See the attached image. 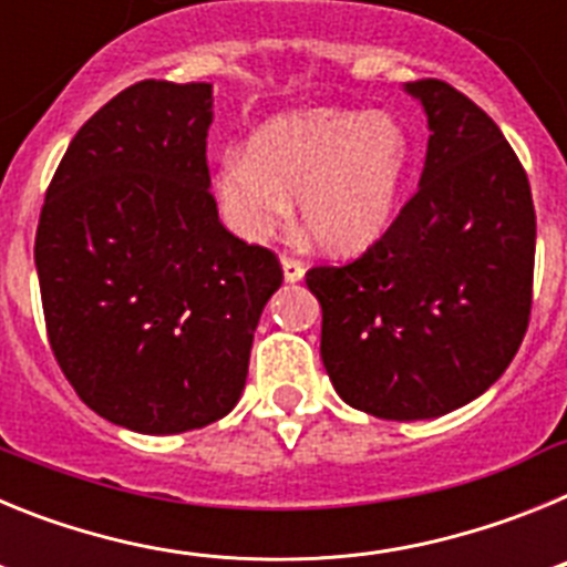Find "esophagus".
Segmentation results:
<instances>
[{
  "label": "esophagus",
  "instance_id": "34e87169",
  "mask_svg": "<svg viewBox=\"0 0 567 567\" xmlns=\"http://www.w3.org/2000/svg\"><path fill=\"white\" fill-rule=\"evenodd\" d=\"M280 267H284V278L289 280V284H295V280L303 278V272H307V267H303V260L295 258V255H280Z\"/></svg>",
  "mask_w": 567,
  "mask_h": 567
}]
</instances>
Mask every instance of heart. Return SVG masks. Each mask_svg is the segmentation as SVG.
<instances>
[{
	"instance_id": "heart-1",
	"label": "heart",
	"mask_w": 567,
	"mask_h": 567,
	"mask_svg": "<svg viewBox=\"0 0 567 567\" xmlns=\"http://www.w3.org/2000/svg\"><path fill=\"white\" fill-rule=\"evenodd\" d=\"M398 118L369 110H295L255 130L249 150H229L215 173L224 221L264 240L292 218L320 249L354 255L389 229L409 169Z\"/></svg>"
}]
</instances>
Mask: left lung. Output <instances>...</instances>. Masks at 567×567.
Returning <instances> with one entry per match:
<instances>
[{"mask_svg": "<svg viewBox=\"0 0 567 567\" xmlns=\"http://www.w3.org/2000/svg\"><path fill=\"white\" fill-rule=\"evenodd\" d=\"M405 90L432 130L417 193L360 258L307 272L334 392L380 420L480 398L517 354L534 298L537 213L517 153L449 82Z\"/></svg>", "mask_w": 567, "mask_h": 567, "instance_id": "left-lung-1", "label": "left lung"}]
</instances>
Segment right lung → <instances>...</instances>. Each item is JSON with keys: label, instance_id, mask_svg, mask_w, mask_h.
Listing matches in <instances>:
<instances>
[{"label": "right lung", "instance_id": "obj_1", "mask_svg": "<svg viewBox=\"0 0 567 567\" xmlns=\"http://www.w3.org/2000/svg\"><path fill=\"white\" fill-rule=\"evenodd\" d=\"M213 84L144 79L82 124L44 193L39 292L50 349L84 405L142 434L221 420L247 383L272 249L218 221Z\"/></svg>", "mask_w": 567, "mask_h": 567}]
</instances>
